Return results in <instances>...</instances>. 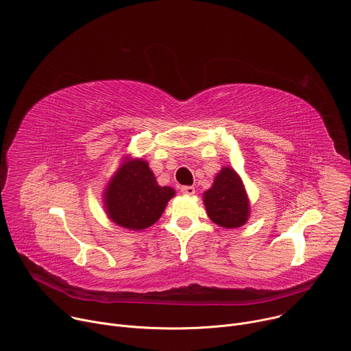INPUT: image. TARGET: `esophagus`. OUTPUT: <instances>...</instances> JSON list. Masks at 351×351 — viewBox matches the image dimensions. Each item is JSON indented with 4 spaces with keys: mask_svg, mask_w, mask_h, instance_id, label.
<instances>
[{
    "mask_svg": "<svg viewBox=\"0 0 351 351\" xmlns=\"http://www.w3.org/2000/svg\"><path fill=\"white\" fill-rule=\"evenodd\" d=\"M181 192L185 193V195H193V193H195V188L191 186V185H185V186L181 188Z\"/></svg>",
    "mask_w": 351,
    "mask_h": 351,
    "instance_id": "1",
    "label": "esophagus"
}]
</instances>
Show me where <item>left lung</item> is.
Returning <instances> with one entry per match:
<instances>
[{"label": "left lung", "instance_id": "obj_1", "mask_svg": "<svg viewBox=\"0 0 351 351\" xmlns=\"http://www.w3.org/2000/svg\"><path fill=\"white\" fill-rule=\"evenodd\" d=\"M204 204L209 219L224 227L237 228L250 217V201L240 176L230 167H223L213 185L204 193Z\"/></svg>", "mask_w": 351, "mask_h": 351}]
</instances>
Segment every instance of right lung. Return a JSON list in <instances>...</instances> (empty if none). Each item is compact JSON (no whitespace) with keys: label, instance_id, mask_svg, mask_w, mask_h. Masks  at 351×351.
<instances>
[{"label":"right lung","instance_id":"1","mask_svg":"<svg viewBox=\"0 0 351 351\" xmlns=\"http://www.w3.org/2000/svg\"><path fill=\"white\" fill-rule=\"evenodd\" d=\"M176 195L171 186H160L142 159L125 158L104 191V208L111 221L128 230H143L158 221Z\"/></svg>","mask_w":351,"mask_h":351}]
</instances>
